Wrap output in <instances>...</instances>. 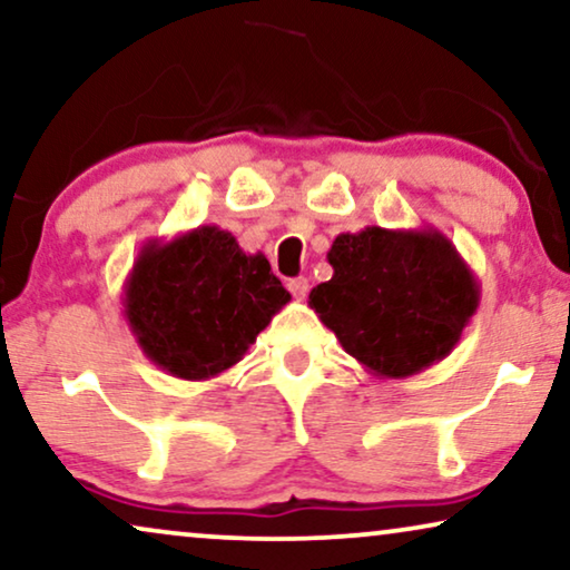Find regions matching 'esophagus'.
Wrapping results in <instances>:
<instances>
[{"mask_svg":"<svg viewBox=\"0 0 570 570\" xmlns=\"http://www.w3.org/2000/svg\"><path fill=\"white\" fill-rule=\"evenodd\" d=\"M287 291L293 293V298H298V301H303L308 295V279L306 277H295V279H291V283H287Z\"/></svg>","mask_w":570,"mask_h":570,"instance_id":"34e87169","label":"esophagus"}]
</instances>
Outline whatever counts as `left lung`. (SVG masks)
Instances as JSON below:
<instances>
[{"instance_id": "1", "label": "left lung", "mask_w": 570, "mask_h": 570, "mask_svg": "<svg viewBox=\"0 0 570 570\" xmlns=\"http://www.w3.org/2000/svg\"><path fill=\"white\" fill-rule=\"evenodd\" d=\"M326 259L334 275L308 306L379 379H410L443 361L480 306L478 277L435 228L340 233Z\"/></svg>"}]
</instances>
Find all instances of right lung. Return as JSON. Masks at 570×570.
<instances>
[{
    "label": "right lung",
    "mask_w": 570,
    "mask_h": 570,
    "mask_svg": "<svg viewBox=\"0 0 570 570\" xmlns=\"http://www.w3.org/2000/svg\"><path fill=\"white\" fill-rule=\"evenodd\" d=\"M287 301L267 256L246 254L217 225L147 240L121 295L142 353L184 381L233 368Z\"/></svg>",
    "instance_id": "add662e5"
}]
</instances>
